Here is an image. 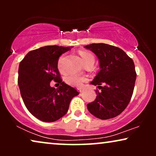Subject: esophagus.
I'll list each match as a JSON object with an SVG mask.
<instances>
[{"mask_svg":"<svg viewBox=\"0 0 156 156\" xmlns=\"http://www.w3.org/2000/svg\"><path fill=\"white\" fill-rule=\"evenodd\" d=\"M78 91H80V93H82V91H83V90H82V89H78Z\"/></svg>","mask_w":156,"mask_h":156,"instance_id":"obj_1","label":"esophagus"}]
</instances>
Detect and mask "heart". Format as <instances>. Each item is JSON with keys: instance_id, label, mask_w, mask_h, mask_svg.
I'll list each match as a JSON object with an SVG mask.
<instances>
[{"instance_id": "1", "label": "heart", "mask_w": 156, "mask_h": 156, "mask_svg": "<svg viewBox=\"0 0 156 156\" xmlns=\"http://www.w3.org/2000/svg\"><path fill=\"white\" fill-rule=\"evenodd\" d=\"M80 55L82 57L83 63H88L94 62V57L93 55H91L90 52H87V51H80ZM65 58V55H62L58 59L57 62V67L59 71L63 72L62 68V62ZM65 81L67 84H69L74 87H81L83 84V83L86 82V78L80 76L75 74H69L65 77Z\"/></svg>"}]
</instances>
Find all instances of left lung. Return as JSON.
<instances>
[{
	"mask_svg": "<svg viewBox=\"0 0 156 156\" xmlns=\"http://www.w3.org/2000/svg\"><path fill=\"white\" fill-rule=\"evenodd\" d=\"M84 48L97 55L101 69L91 82L101 91H96L97 98L87 108L98 119L114 118L124 111L133 94L136 79L133 59L110 44L93 43Z\"/></svg>",
	"mask_w": 156,
	"mask_h": 156,
	"instance_id": "1",
	"label": "left lung"
}]
</instances>
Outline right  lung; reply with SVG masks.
<instances>
[{"label": "right lung", "instance_id": "add662e5", "mask_svg": "<svg viewBox=\"0 0 156 156\" xmlns=\"http://www.w3.org/2000/svg\"><path fill=\"white\" fill-rule=\"evenodd\" d=\"M72 47L44 46L32 50L20 62L18 83L25 106L34 116L44 122L57 121L67 114L72 98L78 91L60 78L57 62ZM54 80L58 88L50 87Z\"/></svg>", "mask_w": 156, "mask_h": 156}]
</instances>
